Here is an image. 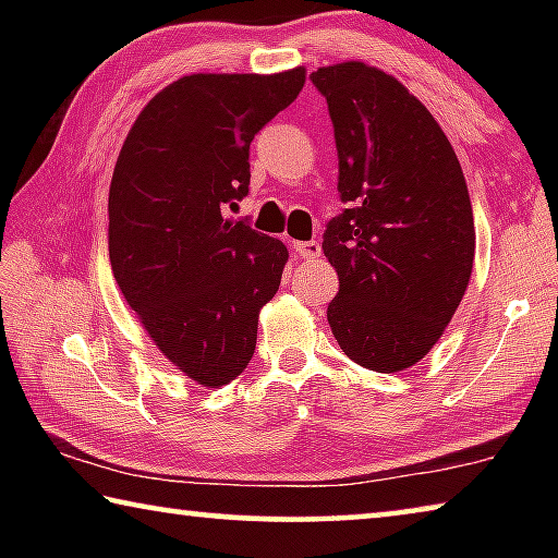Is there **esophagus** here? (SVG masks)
Returning a JSON list of instances; mask_svg holds the SVG:
<instances>
[{
    "label": "esophagus",
    "mask_w": 558,
    "mask_h": 558,
    "mask_svg": "<svg viewBox=\"0 0 558 558\" xmlns=\"http://www.w3.org/2000/svg\"><path fill=\"white\" fill-rule=\"evenodd\" d=\"M295 253L300 258H319L323 256V245L317 241H300L295 243Z\"/></svg>",
    "instance_id": "esophagus-1"
}]
</instances>
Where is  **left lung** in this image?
I'll return each mask as SVG.
<instances>
[{
  "instance_id": "8db88e82",
  "label": "left lung",
  "mask_w": 558,
  "mask_h": 558,
  "mask_svg": "<svg viewBox=\"0 0 558 558\" xmlns=\"http://www.w3.org/2000/svg\"><path fill=\"white\" fill-rule=\"evenodd\" d=\"M310 81L327 98L349 204L323 241L339 276L327 323L364 369H409L468 290L475 221L465 177L436 118L393 75L347 61Z\"/></svg>"
}]
</instances>
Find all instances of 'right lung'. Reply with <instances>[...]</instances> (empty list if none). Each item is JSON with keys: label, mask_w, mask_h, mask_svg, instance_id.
Returning <instances> with one entry per match:
<instances>
[{"label": "right lung", "mask_w": 558, "mask_h": 558, "mask_svg": "<svg viewBox=\"0 0 558 558\" xmlns=\"http://www.w3.org/2000/svg\"><path fill=\"white\" fill-rule=\"evenodd\" d=\"M302 86V65L184 75L140 112L112 172V276L159 352L209 389L248 366L288 263L282 241L221 211L248 194L253 137Z\"/></svg>", "instance_id": "right-lung-1"}]
</instances>
